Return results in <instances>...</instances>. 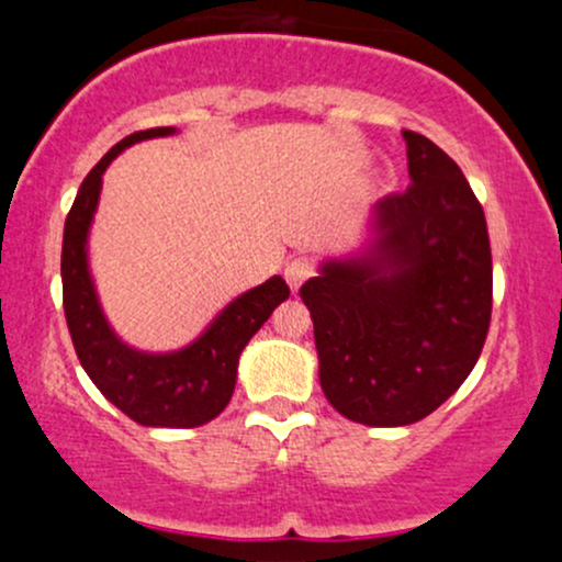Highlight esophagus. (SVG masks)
<instances>
[{
    "instance_id": "1",
    "label": "esophagus",
    "mask_w": 562,
    "mask_h": 562,
    "mask_svg": "<svg viewBox=\"0 0 562 562\" xmlns=\"http://www.w3.org/2000/svg\"><path fill=\"white\" fill-rule=\"evenodd\" d=\"M312 274H314V263H312V259H303V256L301 259H293L285 267V280H288L290 290H299Z\"/></svg>"
}]
</instances>
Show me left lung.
<instances>
[{
  "mask_svg": "<svg viewBox=\"0 0 562 562\" xmlns=\"http://www.w3.org/2000/svg\"><path fill=\"white\" fill-rule=\"evenodd\" d=\"M412 184L372 205L362 250L301 288L319 383L340 415L412 425L465 383L492 322L486 216L441 147L402 132Z\"/></svg>",
  "mask_w": 562,
  "mask_h": 562,
  "instance_id": "1",
  "label": "left lung"
}]
</instances>
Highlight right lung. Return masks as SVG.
Masks as SVG:
<instances>
[{
	"label": "right lung",
	"instance_id": "add662e5",
	"mask_svg": "<svg viewBox=\"0 0 562 562\" xmlns=\"http://www.w3.org/2000/svg\"><path fill=\"white\" fill-rule=\"evenodd\" d=\"M171 134H177L173 126L147 128L111 147L81 182L63 232V308L76 357L102 396L145 428H198L222 415L235 391L243 348L290 295L280 274L269 277L229 301L195 340L177 351H139L119 338L89 269V229L102 173L126 147Z\"/></svg>",
	"mask_w": 562,
	"mask_h": 562
}]
</instances>
